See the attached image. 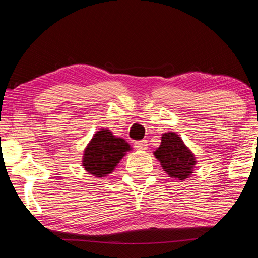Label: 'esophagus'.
I'll use <instances>...</instances> for the list:
<instances>
[{"mask_svg":"<svg viewBox=\"0 0 258 258\" xmlns=\"http://www.w3.org/2000/svg\"><path fill=\"white\" fill-rule=\"evenodd\" d=\"M147 142L146 141H138L135 143V147H136V150L138 151H145L147 148Z\"/></svg>","mask_w":258,"mask_h":258,"instance_id":"1","label":"esophagus"}]
</instances>
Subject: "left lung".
Masks as SVG:
<instances>
[{
  "label": "left lung",
  "mask_w": 258,
  "mask_h": 258,
  "mask_svg": "<svg viewBox=\"0 0 258 258\" xmlns=\"http://www.w3.org/2000/svg\"><path fill=\"white\" fill-rule=\"evenodd\" d=\"M160 162L163 171L175 180L190 178L196 169L197 160L192 151L177 133H164L161 137V145L153 152Z\"/></svg>",
  "instance_id": "8db88e82"
}]
</instances>
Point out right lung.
<instances>
[{
  "label": "right lung",
  "instance_id": "right-lung-1",
  "mask_svg": "<svg viewBox=\"0 0 258 258\" xmlns=\"http://www.w3.org/2000/svg\"><path fill=\"white\" fill-rule=\"evenodd\" d=\"M132 150L123 138L114 136L110 129H99L85 147L81 166L94 177H106Z\"/></svg>",
  "mask_w": 258,
  "mask_h": 258
}]
</instances>
